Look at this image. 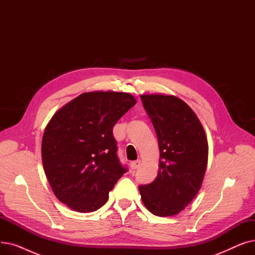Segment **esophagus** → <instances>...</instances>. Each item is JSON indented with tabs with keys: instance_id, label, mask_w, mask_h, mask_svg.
I'll return each mask as SVG.
<instances>
[{
	"instance_id": "1",
	"label": "esophagus",
	"mask_w": 255,
	"mask_h": 255,
	"mask_svg": "<svg viewBox=\"0 0 255 255\" xmlns=\"http://www.w3.org/2000/svg\"><path fill=\"white\" fill-rule=\"evenodd\" d=\"M139 165H140V160H135V161L130 162V168H131L132 170H134V169L138 168Z\"/></svg>"
}]
</instances>
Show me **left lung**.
I'll return each instance as SVG.
<instances>
[{
    "instance_id": "8db88e82",
    "label": "left lung",
    "mask_w": 255,
    "mask_h": 255,
    "mask_svg": "<svg viewBox=\"0 0 255 255\" xmlns=\"http://www.w3.org/2000/svg\"><path fill=\"white\" fill-rule=\"evenodd\" d=\"M160 150L156 179L138 189L142 203L157 216H172L188 206L202 186L208 163V140L194 112L181 99L141 95Z\"/></svg>"
}]
</instances>
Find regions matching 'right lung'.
Returning a JSON list of instances; mask_svg holds the SVG:
<instances>
[{
    "mask_svg": "<svg viewBox=\"0 0 255 255\" xmlns=\"http://www.w3.org/2000/svg\"><path fill=\"white\" fill-rule=\"evenodd\" d=\"M136 100L128 93L90 92L58 111L47 124L42 163L61 203L87 213L100 209L128 170L117 155L113 128Z\"/></svg>",
    "mask_w": 255,
    "mask_h": 255,
    "instance_id": "right-lung-1",
    "label": "right lung"
}]
</instances>
